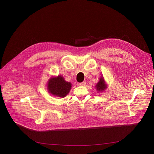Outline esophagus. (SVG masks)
<instances>
[{
  "label": "esophagus",
  "instance_id": "34e87169",
  "mask_svg": "<svg viewBox=\"0 0 154 154\" xmlns=\"http://www.w3.org/2000/svg\"><path fill=\"white\" fill-rule=\"evenodd\" d=\"M77 85H78L79 86H85V85H86V82H82V83H78Z\"/></svg>",
  "mask_w": 154,
  "mask_h": 154
}]
</instances>
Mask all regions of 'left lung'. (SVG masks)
Returning <instances> with one entry per match:
<instances>
[{
	"label": "left lung",
	"mask_w": 154,
	"mask_h": 154,
	"mask_svg": "<svg viewBox=\"0 0 154 154\" xmlns=\"http://www.w3.org/2000/svg\"><path fill=\"white\" fill-rule=\"evenodd\" d=\"M106 88H107V85L104 80V78L103 77H100V78L99 79V81L96 85V90L99 93H100L105 91L106 89Z\"/></svg>",
	"instance_id": "obj_1"
}]
</instances>
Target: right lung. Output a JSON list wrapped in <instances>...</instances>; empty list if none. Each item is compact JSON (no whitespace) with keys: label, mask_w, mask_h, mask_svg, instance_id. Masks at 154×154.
Listing matches in <instances>:
<instances>
[{"label":"right lung","mask_w":154,"mask_h":154,"mask_svg":"<svg viewBox=\"0 0 154 154\" xmlns=\"http://www.w3.org/2000/svg\"><path fill=\"white\" fill-rule=\"evenodd\" d=\"M47 86L50 94L63 98L69 93L72 84L65 81L63 76L58 75L57 77H51L48 82Z\"/></svg>","instance_id":"obj_1"}]
</instances>
